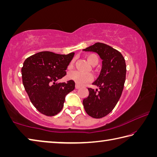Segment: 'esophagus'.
<instances>
[{"mask_svg": "<svg viewBox=\"0 0 157 157\" xmlns=\"http://www.w3.org/2000/svg\"><path fill=\"white\" fill-rule=\"evenodd\" d=\"M75 89H80V86H79V85H78V84H75Z\"/></svg>", "mask_w": 157, "mask_h": 157, "instance_id": "1", "label": "esophagus"}]
</instances>
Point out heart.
Returning a JSON list of instances; mask_svg holds the SVG:
<instances>
[{
  "instance_id": "b5f03b06",
  "label": "heart",
  "mask_w": 157,
  "mask_h": 157,
  "mask_svg": "<svg viewBox=\"0 0 157 157\" xmlns=\"http://www.w3.org/2000/svg\"><path fill=\"white\" fill-rule=\"evenodd\" d=\"M88 62L92 65H96L99 62V57L95 54H90L86 56ZM73 66V62L70 63V67ZM68 78L71 79L79 85H84L93 80V75L91 73H84L78 71H71L68 73Z\"/></svg>"
}]
</instances>
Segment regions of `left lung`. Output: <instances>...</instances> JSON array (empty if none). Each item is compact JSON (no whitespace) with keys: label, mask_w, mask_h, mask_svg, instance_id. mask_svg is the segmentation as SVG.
I'll return each mask as SVG.
<instances>
[{"label":"left lung","mask_w":157,"mask_h":157,"mask_svg":"<svg viewBox=\"0 0 157 157\" xmlns=\"http://www.w3.org/2000/svg\"><path fill=\"white\" fill-rule=\"evenodd\" d=\"M83 50L97 52L102 59L101 73L93 83L99 89L88 88L89 96L82 102L89 116L101 118L113 109L121 96L126 78L125 60L118 50L99 42Z\"/></svg>","instance_id":"8db88e82"}]
</instances>
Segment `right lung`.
<instances>
[{
  "mask_svg": "<svg viewBox=\"0 0 157 157\" xmlns=\"http://www.w3.org/2000/svg\"><path fill=\"white\" fill-rule=\"evenodd\" d=\"M75 52L68 55L43 51L28 57L21 68L23 84L29 98L39 112L47 116L62 109L65 96L75 89V82H57L66 75V70Z\"/></svg>",
  "mask_w": 157,
  "mask_h": 157,
  "instance_id": "right-lung-1",
  "label": "right lung"
}]
</instances>
